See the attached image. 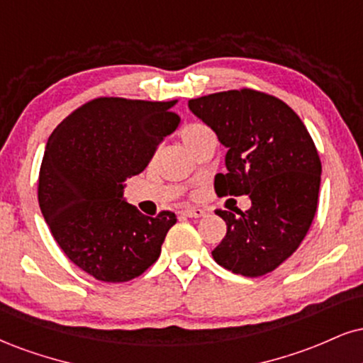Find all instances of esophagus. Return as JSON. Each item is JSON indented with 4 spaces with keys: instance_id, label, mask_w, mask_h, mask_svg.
<instances>
[{
    "instance_id": "obj_1",
    "label": "esophagus",
    "mask_w": 363,
    "mask_h": 363,
    "mask_svg": "<svg viewBox=\"0 0 363 363\" xmlns=\"http://www.w3.org/2000/svg\"><path fill=\"white\" fill-rule=\"evenodd\" d=\"M182 215H186L187 218H201V216L206 215V211L201 208H189V209H184V211H182Z\"/></svg>"
}]
</instances>
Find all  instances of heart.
<instances>
[{"label": "heart", "instance_id": "heart-1", "mask_svg": "<svg viewBox=\"0 0 363 363\" xmlns=\"http://www.w3.org/2000/svg\"><path fill=\"white\" fill-rule=\"evenodd\" d=\"M179 135H181V140L184 142V145L189 148L191 152H193L204 138L211 137L213 132H211V128H208V126L203 123H189V125L182 126Z\"/></svg>", "mask_w": 363, "mask_h": 363}]
</instances>
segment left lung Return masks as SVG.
Listing matches in <instances>:
<instances>
[{"instance_id": "1", "label": "left lung", "mask_w": 363, "mask_h": 363, "mask_svg": "<svg viewBox=\"0 0 363 363\" xmlns=\"http://www.w3.org/2000/svg\"><path fill=\"white\" fill-rule=\"evenodd\" d=\"M189 108L228 148V172L215 177L218 198L252 201L238 216L216 209L226 235L213 259L233 274L265 276L298 250L313 223L321 182L316 145L291 106L250 87L189 99Z\"/></svg>"}]
</instances>
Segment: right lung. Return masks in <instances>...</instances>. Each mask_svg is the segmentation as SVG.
Returning <instances> with one entry per match:
<instances>
[{"label": "right lung", "mask_w": 363, "mask_h": 363, "mask_svg": "<svg viewBox=\"0 0 363 363\" xmlns=\"http://www.w3.org/2000/svg\"><path fill=\"white\" fill-rule=\"evenodd\" d=\"M172 101L99 96L50 135L38 172V204L52 237L86 274L103 282L142 276L159 259L172 211L145 216L123 199L126 177L147 167L179 116Z\"/></svg>", "instance_id": "add662e5"}]
</instances>
